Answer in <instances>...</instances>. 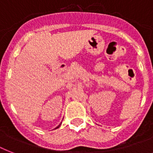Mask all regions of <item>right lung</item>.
I'll return each instance as SVG.
<instances>
[{
  "instance_id": "add662e5",
  "label": "right lung",
  "mask_w": 153,
  "mask_h": 153,
  "mask_svg": "<svg viewBox=\"0 0 153 153\" xmlns=\"http://www.w3.org/2000/svg\"><path fill=\"white\" fill-rule=\"evenodd\" d=\"M60 125H61V124H60ZM60 125H59V126H58L57 127H56V128H59V126H60Z\"/></svg>"
}]
</instances>
